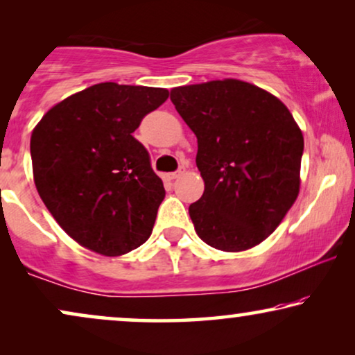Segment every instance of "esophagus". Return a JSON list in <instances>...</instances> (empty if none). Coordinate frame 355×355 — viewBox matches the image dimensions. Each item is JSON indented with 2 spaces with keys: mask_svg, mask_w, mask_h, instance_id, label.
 Here are the masks:
<instances>
[{
  "mask_svg": "<svg viewBox=\"0 0 355 355\" xmlns=\"http://www.w3.org/2000/svg\"><path fill=\"white\" fill-rule=\"evenodd\" d=\"M184 171H186V168H184V166H181V168H179V169H178V171H174V173H171V174H169V178H171V179H176V178H179V176H182V174H184Z\"/></svg>",
  "mask_w": 355,
  "mask_h": 355,
  "instance_id": "esophagus-1",
  "label": "esophagus"
}]
</instances>
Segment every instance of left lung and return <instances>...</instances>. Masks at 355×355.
<instances>
[{"label": "left lung", "mask_w": 355, "mask_h": 355, "mask_svg": "<svg viewBox=\"0 0 355 355\" xmlns=\"http://www.w3.org/2000/svg\"><path fill=\"white\" fill-rule=\"evenodd\" d=\"M171 101L197 135L205 191L189 215L198 237L225 252L260 244L299 196L304 137L293 114L237 79L176 87Z\"/></svg>", "instance_id": "obj_1"}]
</instances>
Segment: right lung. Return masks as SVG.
Masks as SVG:
<instances>
[{"label":"right lung","instance_id":"right-lung-1","mask_svg":"<svg viewBox=\"0 0 355 355\" xmlns=\"http://www.w3.org/2000/svg\"><path fill=\"white\" fill-rule=\"evenodd\" d=\"M168 96L166 89L103 82L53 106L33 129V181L43 203L96 254H128L152 234L164 187L132 132Z\"/></svg>","mask_w":355,"mask_h":355}]
</instances>
